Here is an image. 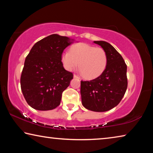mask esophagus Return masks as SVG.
Masks as SVG:
<instances>
[{"mask_svg": "<svg viewBox=\"0 0 153 153\" xmlns=\"http://www.w3.org/2000/svg\"><path fill=\"white\" fill-rule=\"evenodd\" d=\"M74 77H76V78H79V76H77V75H76V74L74 75Z\"/></svg>", "mask_w": 153, "mask_h": 153, "instance_id": "34e87169", "label": "esophagus"}]
</instances>
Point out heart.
Here are the masks:
<instances>
[{"mask_svg":"<svg viewBox=\"0 0 153 153\" xmlns=\"http://www.w3.org/2000/svg\"><path fill=\"white\" fill-rule=\"evenodd\" d=\"M61 59L67 71H73L79 63L82 76L88 79L99 77L107 65V55L104 49L85 43L73 45L70 51L62 53Z\"/></svg>","mask_w":153,"mask_h":153,"instance_id":"1","label":"heart"}]
</instances>
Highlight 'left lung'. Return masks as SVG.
<instances>
[{
    "instance_id": "8db88e82",
    "label": "left lung",
    "mask_w": 153,
    "mask_h": 153,
    "mask_svg": "<svg viewBox=\"0 0 153 153\" xmlns=\"http://www.w3.org/2000/svg\"><path fill=\"white\" fill-rule=\"evenodd\" d=\"M105 51L107 65L99 77L90 81H81L82 103L87 109L105 112L116 107L128 87L127 65L113 46L105 41H94Z\"/></svg>"
}]
</instances>
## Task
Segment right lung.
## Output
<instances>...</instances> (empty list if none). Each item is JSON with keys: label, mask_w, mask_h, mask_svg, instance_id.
Masks as SVG:
<instances>
[{"label": "right lung", "mask_w": 153, "mask_h": 153, "mask_svg": "<svg viewBox=\"0 0 153 153\" xmlns=\"http://www.w3.org/2000/svg\"><path fill=\"white\" fill-rule=\"evenodd\" d=\"M74 41L52 34L33 46L25 58L20 79L22 93L31 107L48 111L60 105L62 93L73 79V74L64 69L61 57Z\"/></svg>", "instance_id": "1"}]
</instances>
